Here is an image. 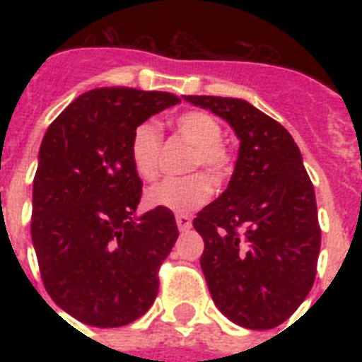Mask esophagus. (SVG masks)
<instances>
[{
  "label": "esophagus",
  "mask_w": 362,
  "mask_h": 362,
  "mask_svg": "<svg viewBox=\"0 0 362 362\" xmlns=\"http://www.w3.org/2000/svg\"><path fill=\"white\" fill-rule=\"evenodd\" d=\"M176 226L182 233H186L192 229V218L187 214H176Z\"/></svg>",
  "instance_id": "esophagus-1"
}]
</instances>
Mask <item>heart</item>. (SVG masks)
<instances>
[{"label":"heart","mask_w":362,"mask_h":362,"mask_svg":"<svg viewBox=\"0 0 362 362\" xmlns=\"http://www.w3.org/2000/svg\"><path fill=\"white\" fill-rule=\"evenodd\" d=\"M175 127L186 141L195 146L192 156V169L204 167L214 180H221L229 173V156L221 146L220 122L203 110H189L175 120ZM161 133L153 122L146 120L133 131L129 144V156L133 169L144 180H152L158 175ZM212 180L203 173L184 176V178H165L153 184L144 193V204L148 209H163L178 214H187L203 206L212 197Z\"/></svg>","instance_id":"heart-1"}]
</instances>
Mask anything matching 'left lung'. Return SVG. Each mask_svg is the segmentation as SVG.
Masks as SVG:
<instances>
[{
	"label": "left lung",
	"mask_w": 362,
	"mask_h": 362,
	"mask_svg": "<svg viewBox=\"0 0 362 362\" xmlns=\"http://www.w3.org/2000/svg\"><path fill=\"white\" fill-rule=\"evenodd\" d=\"M240 141L229 186L193 220L212 300L246 329L281 325L315 280L321 246L314 186L289 131L237 98L182 95Z\"/></svg>",
	"instance_id": "obj_1"
}]
</instances>
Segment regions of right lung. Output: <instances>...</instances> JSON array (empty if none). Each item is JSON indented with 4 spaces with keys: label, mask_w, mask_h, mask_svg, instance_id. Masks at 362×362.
Returning <instances> with one entry per match:
<instances>
[{
    "label": "right lung",
    "mask_w": 362,
    "mask_h": 362,
    "mask_svg": "<svg viewBox=\"0 0 362 362\" xmlns=\"http://www.w3.org/2000/svg\"><path fill=\"white\" fill-rule=\"evenodd\" d=\"M176 103L167 92L95 88L42 136L31 240L50 298L86 325L124 327L156 300L178 227L170 210L136 216L142 182L129 144L136 125Z\"/></svg>",
    "instance_id": "1"
}]
</instances>
